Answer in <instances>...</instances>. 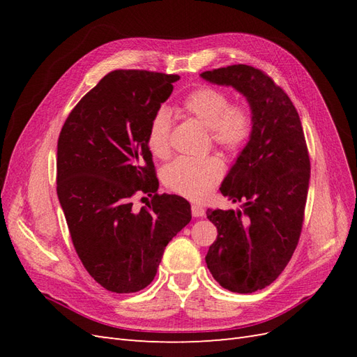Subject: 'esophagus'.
Segmentation results:
<instances>
[{
  "label": "esophagus",
  "mask_w": 357,
  "mask_h": 357,
  "mask_svg": "<svg viewBox=\"0 0 357 357\" xmlns=\"http://www.w3.org/2000/svg\"><path fill=\"white\" fill-rule=\"evenodd\" d=\"M204 214H205V210H204L202 205L192 204V215H193V218H202Z\"/></svg>",
  "instance_id": "obj_1"
}]
</instances>
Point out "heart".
I'll use <instances>...</instances> for the list:
<instances>
[{
  "instance_id": "1",
  "label": "heart",
  "mask_w": 357,
  "mask_h": 357,
  "mask_svg": "<svg viewBox=\"0 0 357 357\" xmlns=\"http://www.w3.org/2000/svg\"><path fill=\"white\" fill-rule=\"evenodd\" d=\"M186 116L208 128L213 144L228 153H238L250 142L255 131V112L244 101L231 102L229 93L214 86L202 84L190 91L180 104ZM171 119L158 110L147 128V146L156 158L171 152ZM223 177L219 158H178L165 168L164 181L168 189L193 201L207 198Z\"/></svg>"
}]
</instances>
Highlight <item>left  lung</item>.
I'll list each match as a JSON object with an SVG mask.
<instances>
[{
  "instance_id": "left-lung-1",
  "label": "left lung",
  "mask_w": 357,
  "mask_h": 357,
  "mask_svg": "<svg viewBox=\"0 0 357 357\" xmlns=\"http://www.w3.org/2000/svg\"><path fill=\"white\" fill-rule=\"evenodd\" d=\"M201 77L232 86L255 112L250 142L220 188L243 210H207L218 238L205 256L222 287L253 294L283 273L298 245L310 181L305 137L294 102L262 70L238 63Z\"/></svg>"
}]
</instances>
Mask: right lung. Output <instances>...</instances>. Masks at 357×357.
<instances>
[{"label": "right lung", "mask_w": 357, "mask_h": 357, "mask_svg": "<svg viewBox=\"0 0 357 357\" xmlns=\"http://www.w3.org/2000/svg\"><path fill=\"white\" fill-rule=\"evenodd\" d=\"M177 74L114 70L74 107L58 138L56 192L86 271L114 294L153 282L167 244L190 222V204L158 193L150 119ZM153 201L135 212L132 198Z\"/></svg>", "instance_id": "add662e5"}]
</instances>
